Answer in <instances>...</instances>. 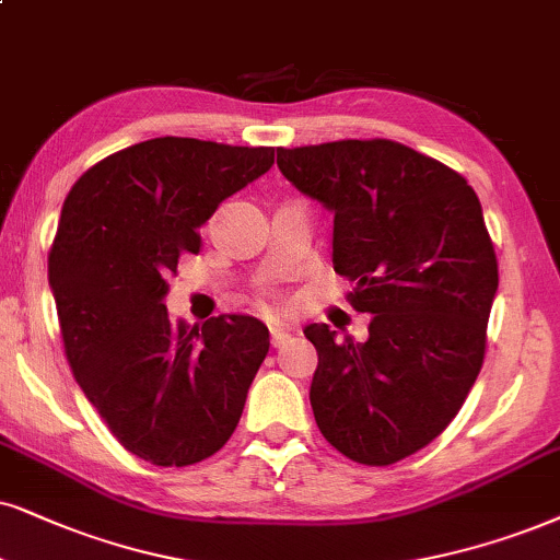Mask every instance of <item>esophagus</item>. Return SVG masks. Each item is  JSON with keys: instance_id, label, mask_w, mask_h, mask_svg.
I'll return each instance as SVG.
<instances>
[{"instance_id": "1", "label": "esophagus", "mask_w": 560, "mask_h": 560, "mask_svg": "<svg viewBox=\"0 0 560 560\" xmlns=\"http://www.w3.org/2000/svg\"><path fill=\"white\" fill-rule=\"evenodd\" d=\"M289 336H292V328H289V325H271V343L273 346H281Z\"/></svg>"}]
</instances>
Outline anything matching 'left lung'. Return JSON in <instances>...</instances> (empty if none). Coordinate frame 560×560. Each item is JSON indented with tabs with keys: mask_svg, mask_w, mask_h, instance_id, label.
Listing matches in <instances>:
<instances>
[{
	"mask_svg": "<svg viewBox=\"0 0 560 560\" xmlns=\"http://www.w3.org/2000/svg\"><path fill=\"white\" fill-rule=\"evenodd\" d=\"M276 165L332 211V268L372 315L364 343L304 328L317 427L353 463H398L447 429L483 366L499 289L483 209L463 175L398 141L281 147Z\"/></svg>",
	"mask_w": 560,
	"mask_h": 560,
	"instance_id": "obj_1",
	"label": "left lung"
}]
</instances>
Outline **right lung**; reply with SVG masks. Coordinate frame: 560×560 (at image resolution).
I'll list each match as a JSON object with an SVG mask.
<instances>
[{
	"label": "right lung",
	"instance_id": "1",
	"mask_svg": "<svg viewBox=\"0 0 560 560\" xmlns=\"http://www.w3.org/2000/svg\"><path fill=\"white\" fill-rule=\"evenodd\" d=\"M273 147L160 137L90 167L61 207L51 256L56 313L82 393L131 455L162 468L224 447L268 353V328L167 315V276L198 253L219 203L268 173Z\"/></svg>",
	"mask_w": 560,
	"mask_h": 560
}]
</instances>
